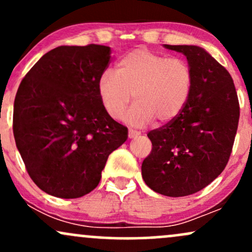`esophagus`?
<instances>
[{
    "mask_svg": "<svg viewBox=\"0 0 252 252\" xmlns=\"http://www.w3.org/2000/svg\"><path fill=\"white\" fill-rule=\"evenodd\" d=\"M141 132L140 131H137V130H134V129H129V132H128V136H129V138H134V137H136V136H138L140 135Z\"/></svg>",
    "mask_w": 252,
    "mask_h": 252,
    "instance_id": "obj_1",
    "label": "esophagus"
}]
</instances>
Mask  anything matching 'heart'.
Instances as JSON below:
<instances>
[{
  "label": "heart",
  "mask_w": 252,
  "mask_h": 252,
  "mask_svg": "<svg viewBox=\"0 0 252 252\" xmlns=\"http://www.w3.org/2000/svg\"><path fill=\"white\" fill-rule=\"evenodd\" d=\"M193 72L180 58L137 48L117 63L116 73L103 72L98 94L112 118H121L132 96L136 102L126 115L132 126H143L156 118L158 123L175 120L189 102Z\"/></svg>",
  "instance_id": "heart-1"
}]
</instances>
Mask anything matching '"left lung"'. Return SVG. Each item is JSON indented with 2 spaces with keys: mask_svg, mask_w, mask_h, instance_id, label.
Segmentation results:
<instances>
[{
  "mask_svg": "<svg viewBox=\"0 0 252 252\" xmlns=\"http://www.w3.org/2000/svg\"><path fill=\"white\" fill-rule=\"evenodd\" d=\"M164 47L187 58L193 89L175 120L148 132L153 148L141 169L149 189L178 198L205 189L224 170L238 128L239 103L230 73L204 48Z\"/></svg>",
  "mask_w": 252,
  "mask_h": 252,
  "instance_id": "obj_1",
  "label": "left lung"
}]
</instances>
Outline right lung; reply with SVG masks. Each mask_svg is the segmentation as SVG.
Segmentation results:
<instances>
[{"mask_svg":"<svg viewBox=\"0 0 252 252\" xmlns=\"http://www.w3.org/2000/svg\"><path fill=\"white\" fill-rule=\"evenodd\" d=\"M110 47L59 46L26 74L14 102L13 131L26 169L43 192L63 199L99 184L109 155L128 138L98 94Z\"/></svg>","mask_w":252,"mask_h":252,"instance_id":"obj_1","label":"right lung"}]
</instances>
